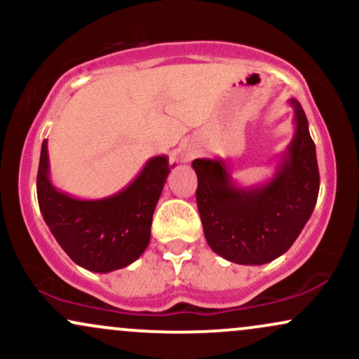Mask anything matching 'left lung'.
Segmentation results:
<instances>
[{"mask_svg":"<svg viewBox=\"0 0 359 359\" xmlns=\"http://www.w3.org/2000/svg\"><path fill=\"white\" fill-rule=\"evenodd\" d=\"M296 130L264 184L241 187L222 158H196L197 207L207 244L215 254L245 266H261L294 244L313 214L319 192L316 145L296 98Z\"/></svg>","mask_w":359,"mask_h":359,"instance_id":"obj_1","label":"left lung"}]
</instances>
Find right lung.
I'll use <instances>...</instances> for the list:
<instances>
[{
    "label": "right lung",
    "mask_w": 359,
    "mask_h": 359,
    "mask_svg": "<svg viewBox=\"0 0 359 359\" xmlns=\"http://www.w3.org/2000/svg\"><path fill=\"white\" fill-rule=\"evenodd\" d=\"M165 155L149 158L127 187L110 197L83 201L58 191L50 180L48 144H41L38 204L46 226L75 264L92 273L130 266L150 243L152 215L165 185Z\"/></svg>",
    "instance_id": "obj_1"
}]
</instances>
